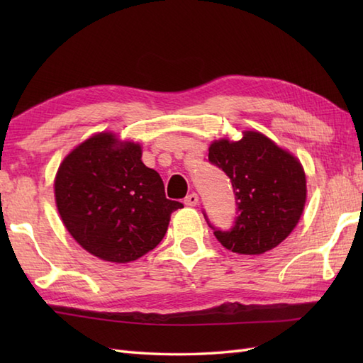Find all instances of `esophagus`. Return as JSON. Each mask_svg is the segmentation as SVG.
<instances>
[{"mask_svg":"<svg viewBox=\"0 0 363 363\" xmlns=\"http://www.w3.org/2000/svg\"><path fill=\"white\" fill-rule=\"evenodd\" d=\"M198 201H199L198 195H196V194H190L189 196H186V199H184V204H186V206H190V207H194V206H196V204H198Z\"/></svg>","mask_w":363,"mask_h":363,"instance_id":"obj_1","label":"esophagus"}]
</instances>
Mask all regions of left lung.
Listing matches in <instances>:
<instances>
[{
    "instance_id": "1",
    "label": "left lung",
    "mask_w": 363,
    "mask_h": 363,
    "mask_svg": "<svg viewBox=\"0 0 363 363\" xmlns=\"http://www.w3.org/2000/svg\"><path fill=\"white\" fill-rule=\"evenodd\" d=\"M209 162L229 176L235 195L237 212L229 229L215 228L203 212L226 250L264 254L289 237L306 204V174L296 157L248 130L238 142H213Z\"/></svg>"
}]
</instances>
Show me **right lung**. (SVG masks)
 Here are the masks:
<instances>
[{"mask_svg": "<svg viewBox=\"0 0 363 363\" xmlns=\"http://www.w3.org/2000/svg\"><path fill=\"white\" fill-rule=\"evenodd\" d=\"M65 228L94 256L126 264L162 242L179 201L165 196L164 181L142 162L140 146L98 134L64 159L54 182Z\"/></svg>", "mask_w": 363, "mask_h": 363, "instance_id": "1", "label": "right lung"}]
</instances>
